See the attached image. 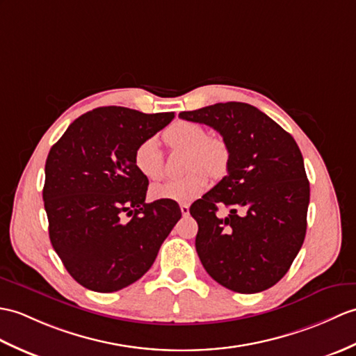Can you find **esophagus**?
Instances as JSON below:
<instances>
[{
	"mask_svg": "<svg viewBox=\"0 0 356 356\" xmlns=\"http://www.w3.org/2000/svg\"><path fill=\"white\" fill-rule=\"evenodd\" d=\"M180 212H181V216H184V217L189 216V206H188L186 203H184V204H180Z\"/></svg>",
	"mask_w": 356,
	"mask_h": 356,
	"instance_id": "esophagus-1",
	"label": "esophagus"
}]
</instances>
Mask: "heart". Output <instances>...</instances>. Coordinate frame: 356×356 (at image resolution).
I'll return each instance as SVG.
<instances>
[{
	"label": "heart",
	"mask_w": 356,
	"mask_h": 356,
	"mask_svg": "<svg viewBox=\"0 0 356 356\" xmlns=\"http://www.w3.org/2000/svg\"><path fill=\"white\" fill-rule=\"evenodd\" d=\"M163 139L172 152H186L185 170H191L184 177L154 185L150 191L154 200H172L188 203L200 197L208 186L209 172L212 179H221L230 163V152L225 139L208 136L203 126L191 121H177L163 131ZM136 170L148 180L163 177V154L156 138L143 140L135 150Z\"/></svg>",
	"instance_id": "heart-1"
}]
</instances>
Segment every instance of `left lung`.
I'll return each instance as SVG.
<instances>
[{
    "mask_svg": "<svg viewBox=\"0 0 356 356\" xmlns=\"http://www.w3.org/2000/svg\"><path fill=\"white\" fill-rule=\"evenodd\" d=\"M179 117L216 129L230 152L227 176L189 208L198 225V258L229 290H267L290 270L307 234L309 181L299 147L247 103H217ZM220 204L229 209L226 218L216 213Z\"/></svg>",
    "mask_w": 356,
    "mask_h": 356,
    "instance_id": "1",
    "label": "left lung"
}]
</instances>
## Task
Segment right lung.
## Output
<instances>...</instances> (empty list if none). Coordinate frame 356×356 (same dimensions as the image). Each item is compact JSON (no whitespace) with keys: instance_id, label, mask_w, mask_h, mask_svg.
<instances>
[{"instance_id":"right-lung-1","label":"right lung","mask_w":356,"mask_h":356,"mask_svg":"<svg viewBox=\"0 0 356 356\" xmlns=\"http://www.w3.org/2000/svg\"><path fill=\"white\" fill-rule=\"evenodd\" d=\"M172 118L97 107L70 124L48 153L42 197L49 239L88 290L113 293L136 282L181 217L172 200L145 203L148 179L134 162L136 147Z\"/></svg>"}]
</instances>
